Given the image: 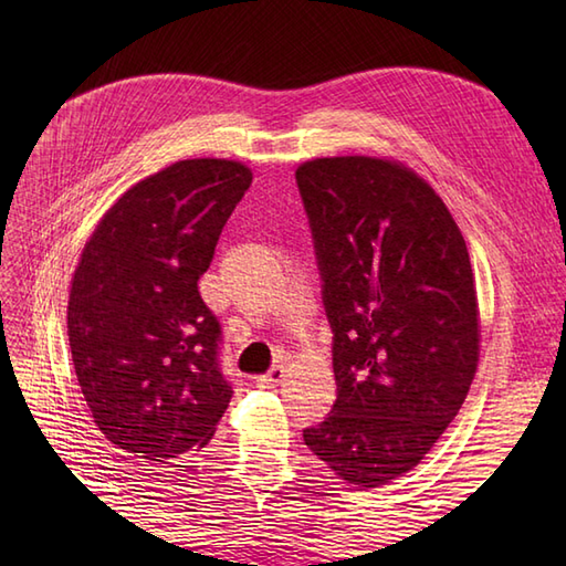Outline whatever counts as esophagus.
Listing matches in <instances>:
<instances>
[{
    "mask_svg": "<svg viewBox=\"0 0 566 566\" xmlns=\"http://www.w3.org/2000/svg\"><path fill=\"white\" fill-rule=\"evenodd\" d=\"M282 377H284V367H272L268 375H260V377H255V384L258 387H262V389H272V387H276V384L282 381Z\"/></svg>",
    "mask_w": 566,
    "mask_h": 566,
    "instance_id": "34e87169",
    "label": "esophagus"
}]
</instances>
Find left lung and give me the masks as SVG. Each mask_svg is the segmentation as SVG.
Instances as JSON below:
<instances>
[{
	"instance_id": "obj_1",
	"label": "left lung",
	"mask_w": 566,
	"mask_h": 566,
	"mask_svg": "<svg viewBox=\"0 0 566 566\" xmlns=\"http://www.w3.org/2000/svg\"><path fill=\"white\" fill-rule=\"evenodd\" d=\"M335 333L338 399L304 442L345 484L411 472L460 411L479 365V302L460 226L394 158L296 167Z\"/></svg>"
}]
</instances>
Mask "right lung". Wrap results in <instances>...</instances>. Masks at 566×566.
<instances>
[{
    "mask_svg": "<svg viewBox=\"0 0 566 566\" xmlns=\"http://www.w3.org/2000/svg\"><path fill=\"white\" fill-rule=\"evenodd\" d=\"M252 182L226 158L177 160L128 187L82 248L67 302L72 365L94 423L143 462L177 464L231 401L199 276Z\"/></svg>",
    "mask_w": 566,
    "mask_h": 566,
    "instance_id": "add662e5",
    "label": "right lung"
}]
</instances>
